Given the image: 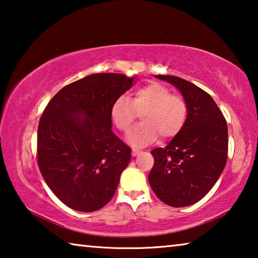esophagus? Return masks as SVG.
Segmentation results:
<instances>
[{
  "label": "esophagus",
  "mask_w": 258,
  "mask_h": 258,
  "mask_svg": "<svg viewBox=\"0 0 258 258\" xmlns=\"http://www.w3.org/2000/svg\"><path fill=\"white\" fill-rule=\"evenodd\" d=\"M139 154H140V150H139V149H135V148H133V149H132V156L135 157V156H138Z\"/></svg>",
  "instance_id": "34e87169"
}]
</instances>
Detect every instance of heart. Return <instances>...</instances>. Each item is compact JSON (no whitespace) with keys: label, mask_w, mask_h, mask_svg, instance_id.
Returning <instances> with one entry per match:
<instances>
[{"label":"heart","mask_w":258,"mask_h":258,"mask_svg":"<svg viewBox=\"0 0 258 258\" xmlns=\"http://www.w3.org/2000/svg\"><path fill=\"white\" fill-rule=\"evenodd\" d=\"M187 103L182 95L172 94L171 90L159 83H149L138 87L131 100L120 95L113 101L110 116L120 132H127L139 113L142 123L127 134L134 146H147L158 138L172 139L181 132L187 118Z\"/></svg>","instance_id":"b5f03b06"}]
</instances>
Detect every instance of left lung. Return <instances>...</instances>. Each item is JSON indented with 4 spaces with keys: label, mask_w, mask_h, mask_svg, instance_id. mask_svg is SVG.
Instances as JSON below:
<instances>
[{
    "label": "left lung",
    "mask_w": 258,
    "mask_h": 258,
    "mask_svg": "<svg viewBox=\"0 0 258 258\" xmlns=\"http://www.w3.org/2000/svg\"><path fill=\"white\" fill-rule=\"evenodd\" d=\"M180 90L187 118L175 138L151 151L155 164L149 183L157 197L172 207L198 203L215 184L228 158V126L213 98L183 78L157 75Z\"/></svg>",
    "instance_id": "left-lung-1"
}]
</instances>
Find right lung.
Instances as JSON below:
<instances>
[{
	"mask_svg": "<svg viewBox=\"0 0 258 258\" xmlns=\"http://www.w3.org/2000/svg\"><path fill=\"white\" fill-rule=\"evenodd\" d=\"M134 77L100 73L62 87L37 130V164L51 191L69 208L94 212L110 202L131 148L111 131L113 101Z\"/></svg>",
	"mask_w": 258,
	"mask_h": 258,
	"instance_id": "right-lung-1",
	"label": "right lung"
}]
</instances>
